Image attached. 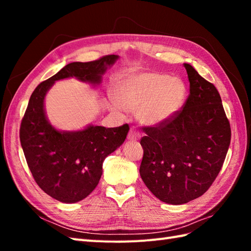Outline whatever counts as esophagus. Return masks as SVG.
<instances>
[{"label":"esophagus","instance_id":"1","mask_svg":"<svg viewBox=\"0 0 251 251\" xmlns=\"http://www.w3.org/2000/svg\"><path fill=\"white\" fill-rule=\"evenodd\" d=\"M139 138H140L139 131H138L135 127H131L129 132H128V135H127V139H128L129 141H137V140H139Z\"/></svg>","mask_w":251,"mask_h":251}]
</instances>
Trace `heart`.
<instances>
[{
    "label": "heart",
    "mask_w": 251,
    "mask_h": 251,
    "mask_svg": "<svg viewBox=\"0 0 251 251\" xmlns=\"http://www.w3.org/2000/svg\"><path fill=\"white\" fill-rule=\"evenodd\" d=\"M114 95L123 110L138 113L148 125L158 126L172 121L183 108L186 86L182 79L165 73L129 72L117 79Z\"/></svg>",
    "instance_id": "heart-1"
}]
</instances>
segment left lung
<instances>
[{"mask_svg": "<svg viewBox=\"0 0 251 251\" xmlns=\"http://www.w3.org/2000/svg\"><path fill=\"white\" fill-rule=\"evenodd\" d=\"M190 95L172 121L145 127L139 173L159 201L182 205L210 188L231 142L230 122L214 84L184 63Z\"/></svg>", "mask_w": 251, "mask_h": 251, "instance_id": "obj_1", "label": "left lung"}]
</instances>
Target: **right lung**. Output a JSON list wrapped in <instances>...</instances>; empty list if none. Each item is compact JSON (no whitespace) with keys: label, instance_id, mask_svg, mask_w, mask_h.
<instances>
[{"label":"right lung","instance_id":"obj_1","mask_svg":"<svg viewBox=\"0 0 251 251\" xmlns=\"http://www.w3.org/2000/svg\"><path fill=\"white\" fill-rule=\"evenodd\" d=\"M117 59V55H108L90 62L69 63L31 95L21 121L20 143L35 182L52 199L71 204L92 193L102 175L104 158L123 145L129 126L88 125L82 130H59L47 119L45 96L56 81L69 77L99 85Z\"/></svg>","mask_w":251,"mask_h":251}]
</instances>
